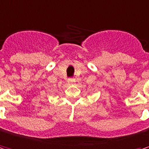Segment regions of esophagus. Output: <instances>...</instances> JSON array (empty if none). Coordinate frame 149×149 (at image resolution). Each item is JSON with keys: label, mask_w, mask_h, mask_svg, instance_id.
<instances>
[{"label": "esophagus", "mask_w": 149, "mask_h": 149, "mask_svg": "<svg viewBox=\"0 0 149 149\" xmlns=\"http://www.w3.org/2000/svg\"><path fill=\"white\" fill-rule=\"evenodd\" d=\"M68 82H69V83L72 84V83H74V82L76 81H75L74 78H69V79H68Z\"/></svg>", "instance_id": "obj_1"}]
</instances>
